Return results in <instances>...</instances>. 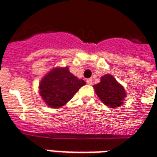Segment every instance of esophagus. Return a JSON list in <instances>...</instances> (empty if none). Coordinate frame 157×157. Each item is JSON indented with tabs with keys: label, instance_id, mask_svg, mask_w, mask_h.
<instances>
[{
	"label": "esophagus",
	"instance_id": "1",
	"mask_svg": "<svg viewBox=\"0 0 157 157\" xmlns=\"http://www.w3.org/2000/svg\"><path fill=\"white\" fill-rule=\"evenodd\" d=\"M86 83L88 85H92V79L90 78V79H87L86 80Z\"/></svg>",
	"mask_w": 157,
	"mask_h": 157
}]
</instances>
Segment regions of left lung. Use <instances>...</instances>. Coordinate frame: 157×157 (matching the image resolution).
<instances>
[{
	"label": "left lung",
	"mask_w": 157,
	"mask_h": 157,
	"mask_svg": "<svg viewBox=\"0 0 157 157\" xmlns=\"http://www.w3.org/2000/svg\"><path fill=\"white\" fill-rule=\"evenodd\" d=\"M95 93L105 105L110 108L119 107L126 97V92L115 78L109 74L102 76L100 82L94 86Z\"/></svg>",
	"instance_id": "obj_1"
}]
</instances>
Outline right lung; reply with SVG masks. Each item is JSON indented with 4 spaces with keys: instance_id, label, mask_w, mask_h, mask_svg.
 <instances>
[{
    "instance_id": "obj_1",
    "label": "right lung",
    "mask_w": 157,
    "mask_h": 157,
    "mask_svg": "<svg viewBox=\"0 0 157 157\" xmlns=\"http://www.w3.org/2000/svg\"><path fill=\"white\" fill-rule=\"evenodd\" d=\"M86 82L69 71L68 67L55 68L42 79L39 93L51 108H59L73 97Z\"/></svg>"
}]
</instances>
